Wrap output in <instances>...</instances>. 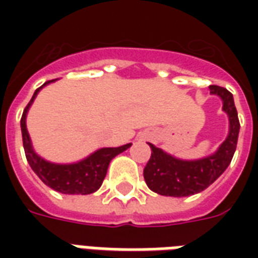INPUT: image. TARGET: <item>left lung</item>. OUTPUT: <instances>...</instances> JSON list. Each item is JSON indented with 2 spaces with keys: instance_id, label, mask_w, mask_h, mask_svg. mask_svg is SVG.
Wrapping results in <instances>:
<instances>
[{
  "instance_id": "left-lung-1",
  "label": "left lung",
  "mask_w": 258,
  "mask_h": 258,
  "mask_svg": "<svg viewBox=\"0 0 258 258\" xmlns=\"http://www.w3.org/2000/svg\"><path fill=\"white\" fill-rule=\"evenodd\" d=\"M210 92L221 98L222 110L229 118L227 140L220 145L216 153L199 160H179L149 144L152 155L144 168V178L153 192L174 198L199 194L210 186L229 166L236 151L240 128L238 112L229 91L218 85H210Z\"/></svg>"
}]
</instances>
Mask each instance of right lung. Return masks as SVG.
Here are the masks:
<instances>
[{
    "mask_svg": "<svg viewBox=\"0 0 258 258\" xmlns=\"http://www.w3.org/2000/svg\"><path fill=\"white\" fill-rule=\"evenodd\" d=\"M55 80L47 81L37 88L34 95L27 103V106L23 110L22 118H20V127H22V138H23V148H25L26 159L33 168V171L38 175L44 184L58 190L60 194L66 195H90L101 188L103 179L106 177L109 163L113 157L117 156L125 149H128L131 144L118 146V148H102L94 152L92 155L85 157L84 160L73 164H56L44 160L42 157L37 155L33 146H31L30 135L26 128V116L29 112V107L36 99L38 91L44 85L53 83Z\"/></svg>",
    "mask_w": 258,
    "mask_h": 258,
    "instance_id": "obj_1",
    "label": "right lung"
}]
</instances>
